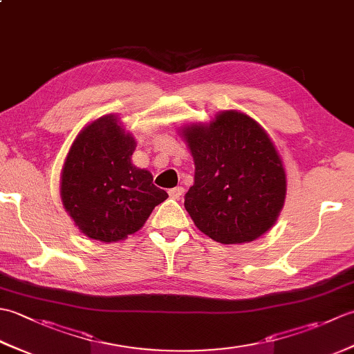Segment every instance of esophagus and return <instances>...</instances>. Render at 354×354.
<instances>
[{
	"label": "esophagus",
	"instance_id": "1",
	"mask_svg": "<svg viewBox=\"0 0 354 354\" xmlns=\"http://www.w3.org/2000/svg\"><path fill=\"white\" fill-rule=\"evenodd\" d=\"M169 194H170V198H173V199H179L184 194V189H183V187H175V189L169 190Z\"/></svg>",
	"mask_w": 354,
	"mask_h": 354
}]
</instances>
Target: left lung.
Masks as SVG:
<instances>
[{
	"label": "left lung",
	"instance_id": "left-lung-1",
	"mask_svg": "<svg viewBox=\"0 0 354 354\" xmlns=\"http://www.w3.org/2000/svg\"><path fill=\"white\" fill-rule=\"evenodd\" d=\"M194 161L184 207L194 225L223 245L257 240L284 205L283 160L260 123L240 111L217 112L209 123L179 127Z\"/></svg>",
	"mask_w": 354,
	"mask_h": 354
}]
</instances>
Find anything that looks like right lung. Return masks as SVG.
Here are the masks:
<instances>
[{"label":"right lung","instance_id":"obj_1","mask_svg":"<svg viewBox=\"0 0 354 354\" xmlns=\"http://www.w3.org/2000/svg\"><path fill=\"white\" fill-rule=\"evenodd\" d=\"M135 147L133 135L115 114L95 118L73 141L61 173V199L86 237L124 240L169 198L152 184V173L132 164Z\"/></svg>","mask_w":354,"mask_h":354}]
</instances>
